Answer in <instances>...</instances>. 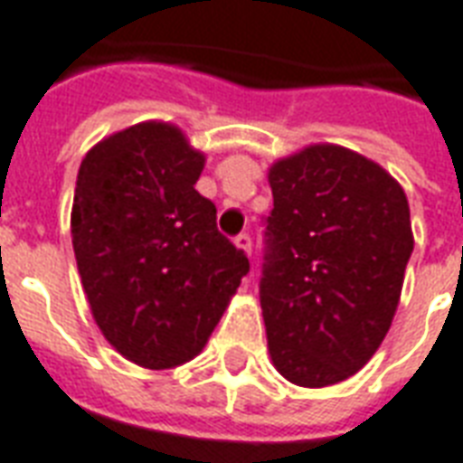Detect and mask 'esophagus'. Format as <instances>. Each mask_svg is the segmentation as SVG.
Wrapping results in <instances>:
<instances>
[{
    "instance_id": "1",
    "label": "esophagus",
    "mask_w": 463,
    "mask_h": 463,
    "mask_svg": "<svg viewBox=\"0 0 463 463\" xmlns=\"http://www.w3.org/2000/svg\"><path fill=\"white\" fill-rule=\"evenodd\" d=\"M235 245H238L241 250L248 252V255H250V252H252V238H250V235H248V232H241V235L235 238Z\"/></svg>"
}]
</instances>
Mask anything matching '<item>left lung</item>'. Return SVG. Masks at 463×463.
Segmentation results:
<instances>
[{
    "label": "left lung",
    "mask_w": 463,
    "mask_h": 463,
    "mask_svg": "<svg viewBox=\"0 0 463 463\" xmlns=\"http://www.w3.org/2000/svg\"><path fill=\"white\" fill-rule=\"evenodd\" d=\"M260 307L275 369L330 387L367 364L397 312L414 235L379 163L315 143L272 163Z\"/></svg>",
    "instance_id": "8db88e82"
}]
</instances>
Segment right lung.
<instances>
[{"label": "right lung", "mask_w": 463, "mask_h": 463, "mask_svg": "<svg viewBox=\"0 0 463 463\" xmlns=\"http://www.w3.org/2000/svg\"><path fill=\"white\" fill-rule=\"evenodd\" d=\"M203 165L178 126L143 121L96 143L79 168L71 242L86 300L141 367L195 357L250 270L195 191Z\"/></svg>", "instance_id": "right-lung-1"}]
</instances>
